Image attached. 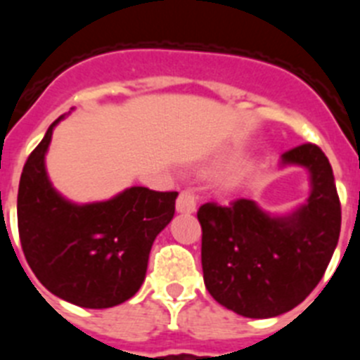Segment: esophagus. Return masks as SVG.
I'll use <instances>...</instances> for the list:
<instances>
[{"label":"esophagus","instance_id":"34e87169","mask_svg":"<svg viewBox=\"0 0 360 360\" xmlns=\"http://www.w3.org/2000/svg\"><path fill=\"white\" fill-rule=\"evenodd\" d=\"M176 211L178 212H195L196 211V196L195 193H191V191H182L180 195H178L176 200Z\"/></svg>","mask_w":360,"mask_h":360}]
</instances>
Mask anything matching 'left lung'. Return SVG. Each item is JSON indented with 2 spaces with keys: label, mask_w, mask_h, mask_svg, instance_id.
Masks as SVG:
<instances>
[{
  "label": "left lung",
  "mask_w": 360,
  "mask_h": 360,
  "mask_svg": "<svg viewBox=\"0 0 360 360\" xmlns=\"http://www.w3.org/2000/svg\"><path fill=\"white\" fill-rule=\"evenodd\" d=\"M281 165L310 173L307 203L270 216L252 200L198 209L202 269L209 294L243 317L266 319L292 310L323 278L341 232V202L328 158L316 144L281 155Z\"/></svg>",
  "instance_id": "8db88e82"
}]
</instances>
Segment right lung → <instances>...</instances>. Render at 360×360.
<instances>
[{
    "label": "right lung",
    "instance_id": "1",
    "mask_svg": "<svg viewBox=\"0 0 360 360\" xmlns=\"http://www.w3.org/2000/svg\"><path fill=\"white\" fill-rule=\"evenodd\" d=\"M63 117L46 129L21 173L19 240L32 272L53 295L82 308L117 307L144 283L153 241L173 219L178 193L129 187L84 205L63 198L44 167Z\"/></svg>",
    "mask_w": 360,
    "mask_h": 360
}]
</instances>
